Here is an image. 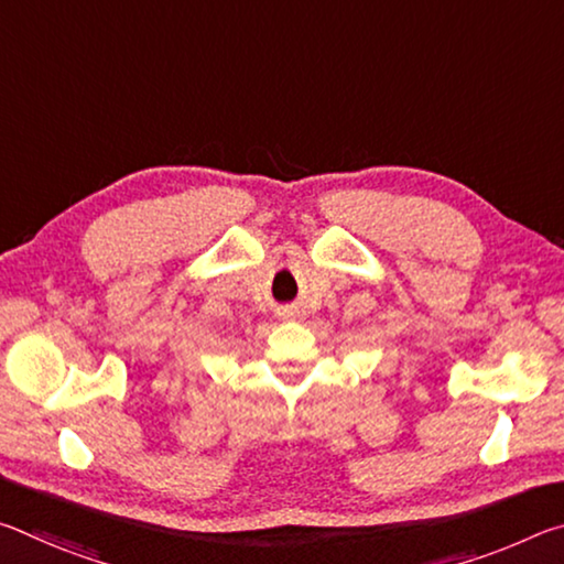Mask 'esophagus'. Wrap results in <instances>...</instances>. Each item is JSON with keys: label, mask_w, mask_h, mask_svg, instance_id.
<instances>
[{"label": "esophagus", "mask_w": 564, "mask_h": 564, "mask_svg": "<svg viewBox=\"0 0 564 564\" xmlns=\"http://www.w3.org/2000/svg\"><path fill=\"white\" fill-rule=\"evenodd\" d=\"M283 316H285V318H289V321H293L295 316H299V311H295V308H289V311H285V313H283Z\"/></svg>", "instance_id": "obj_1"}]
</instances>
